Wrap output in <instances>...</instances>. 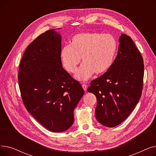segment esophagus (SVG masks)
I'll list each match as a JSON object with an SVG mask.
<instances>
[{
  "mask_svg": "<svg viewBox=\"0 0 156 156\" xmlns=\"http://www.w3.org/2000/svg\"><path fill=\"white\" fill-rule=\"evenodd\" d=\"M82 87H83V90H84V91H87V85H85V84H83L82 85Z\"/></svg>",
  "mask_w": 156,
  "mask_h": 156,
  "instance_id": "esophagus-1",
  "label": "esophagus"
}]
</instances>
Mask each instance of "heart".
I'll list each match as a JSON object with an SVG mask.
<instances>
[{"mask_svg":"<svg viewBox=\"0 0 156 156\" xmlns=\"http://www.w3.org/2000/svg\"><path fill=\"white\" fill-rule=\"evenodd\" d=\"M118 49V42L114 36L101 33L85 32L74 35L69 45L63 47L60 59L63 67L68 73L76 72L78 65L83 64L75 77L87 81L94 73L102 75L112 66Z\"/></svg>","mask_w":156,"mask_h":156,"instance_id":"obj_1","label":"heart"}]
</instances>
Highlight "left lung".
Returning <instances> with one entry per match:
<instances>
[{
  "label": "left lung",
  "mask_w": 156,
  "mask_h": 156,
  "mask_svg": "<svg viewBox=\"0 0 156 156\" xmlns=\"http://www.w3.org/2000/svg\"><path fill=\"white\" fill-rule=\"evenodd\" d=\"M119 43L111 68L92 81L87 89L97 98V120L107 127H115L129 116L140 99L143 87L144 65L141 54L125 34L121 35Z\"/></svg>",
  "instance_id": "left-lung-1"
}]
</instances>
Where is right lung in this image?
<instances>
[{
  "label": "right lung",
  "instance_id": "1",
  "mask_svg": "<svg viewBox=\"0 0 156 156\" xmlns=\"http://www.w3.org/2000/svg\"><path fill=\"white\" fill-rule=\"evenodd\" d=\"M61 40L55 29L39 35L27 48L18 73L26 109L52 132H62L72 126L74 110L84 94L81 84L62 68Z\"/></svg>",
  "mask_w": 156,
  "mask_h": 156
}]
</instances>
